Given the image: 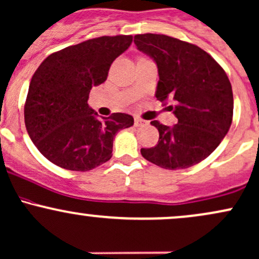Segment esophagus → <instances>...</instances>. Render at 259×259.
Returning <instances> with one entry per match:
<instances>
[{
	"instance_id": "obj_1",
	"label": "esophagus",
	"mask_w": 259,
	"mask_h": 259,
	"mask_svg": "<svg viewBox=\"0 0 259 259\" xmlns=\"http://www.w3.org/2000/svg\"><path fill=\"white\" fill-rule=\"evenodd\" d=\"M134 123H135V126H145V125L149 124V121H146L145 119H141L139 118V116H136L134 119Z\"/></svg>"
}]
</instances>
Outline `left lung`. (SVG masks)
Returning a JSON list of instances; mask_svg holds the SVG:
<instances>
[{
    "mask_svg": "<svg viewBox=\"0 0 259 259\" xmlns=\"http://www.w3.org/2000/svg\"><path fill=\"white\" fill-rule=\"evenodd\" d=\"M138 49L155 60L158 69L156 98L172 99L178 121L173 126L153 120L160 139L141 149L147 161L166 169L194 166L214 151L232 123L234 96L223 67L206 51L164 34H138Z\"/></svg>",
    "mask_w": 259,
    "mask_h": 259,
    "instance_id": "8db88e82",
    "label": "left lung"
}]
</instances>
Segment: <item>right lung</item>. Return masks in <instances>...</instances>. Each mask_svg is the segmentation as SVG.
Instances as JSON below:
<instances>
[{
  "instance_id": "add662e5",
  "label": "right lung",
  "mask_w": 259,
  "mask_h": 259,
  "mask_svg": "<svg viewBox=\"0 0 259 259\" xmlns=\"http://www.w3.org/2000/svg\"><path fill=\"white\" fill-rule=\"evenodd\" d=\"M132 35L99 36L53 53L30 79L24 123L44 157L61 168L86 172L109 161L116 133L134 124L125 113L108 118L88 106L92 87L107 79Z\"/></svg>"
}]
</instances>
